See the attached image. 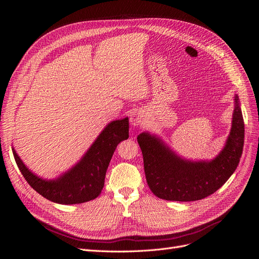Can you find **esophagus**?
<instances>
[{
	"mask_svg": "<svg viewBox=\"0 0 259 259\" xmlns=\"http://www.w3.org/2000/svg\"><path fill=\"white\" fill-rule=\"evenodd\" d=\"M146 121H147L146 113L142 110L133 111L130 116V122L132 124V126H140V125L145 124Z\"/></svg>",
	"mask_w": 259,
	"mask_h": 259,
	"instance_id": "1",
	"label": "esophagus"
}]
</instances>
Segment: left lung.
Segmentation results:
<instances>
[{"mask_svg":"<svg viewBox=\"0 0 259 259\" xmlns=\"http://www.w3.org/2000/svg\"><path fill=\"white\" fill-rule=\"evenodd\" d=\"M244 124L237 94L232 126L222 151L210 160H190L176 154L159 137L145 131L138 137L149 188L166 200L193 201L217 191L236 170L241 157Z\"/></svg>","mask_w":259,"mask_h":259,"instance_id":"left-lung-1","label":"left lung"}]
</instances>
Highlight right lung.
Wrapping results in <instances>:
<instances>
[{
    "label": "right lung",
    "instance_id": "add662e5",
    "mask_svg": "<svg viewBox=\"0 0 259 259\" xmlns=\"http://www.w3.org/2000/svg\"><path fill=\"white\" fill-rule=\"evenodd\" d=\"M129 138L128 117L109 122L76 164L54 180H45L30 171L12 147L17 165L32 189L57 203L74 205L97 198L103 190L109 162L117 145Z\"/></svg>",
    "mask_w": 259,
    "mask_h": 259
}]
</instances>
